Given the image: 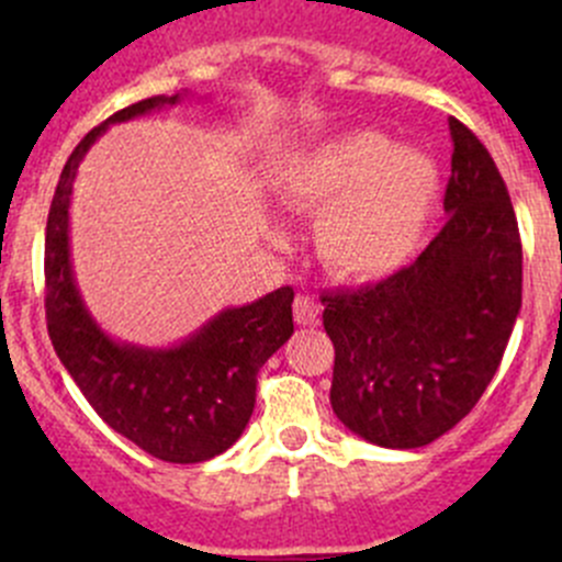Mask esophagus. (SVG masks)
<instances>
[{
	"label": "esophagus",
	"instance_id": "34e87169",
	"mask_svg": "<svg viewBox=\"0 0 562 562\" xmlns=\"http://www.w3.org/2000/svg\"><path fill=\"white\" fill-rule=\"evenodd\" d=\"M293 317H296L299 326H315L321 321V304L310 296H296L293 299Z\"/></svg>",
	"mask_w": 562,
	"mask_h": 562
}]
</instances>
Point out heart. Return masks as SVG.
I'll return each instance as SVG.
<instances>
[{
    "instance_id": "b5f03b06",
    "label": "heart",
    "mask_w": 562,
    "mask_h": 562,
    "mask_svg": "<svg viewBox=\"0 0 562 562\" xmlns=\"http://www.w3.org/2000/svg\"><path fill=\"white\" fill-rule=\"evenodd\" d=\"M438 168L372 130L339 135L288 166V203L321 212L315 247L328 271L353 282L389 277L422 241L438 198Z\"/></svg>"
}]
</instances>
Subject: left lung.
<instances>
[{
    "mask_svg": "<svg viewBox=\"0 0 562 562\" xmlns=\"http://www.w3.org/2000/svg\"><path fill=\"white\" fill-rule=\"evenodd\" d=\"M446 225L375 285L323 293L334 342L331 407L383 449H418L457 427L501 367L522 307V241L486 146L449 119Z\"/></svg>",
    "mask_w": 562,
    "mask_h": 562,
    "instance_id": "8db88e82",
    "label": "left lung"
}]
</instances>
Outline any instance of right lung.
Returning a JSON list of instances; mask_svg holds the SVG:
<instances>
[{
    "mask_svg": "<svg viewBox=\"0 0 562 562\" xmlns=\"http://www.w3.org/2000/svg\"><path fill=\"white\" fill-rule=\"evenodd\" d=\"M179 103V94L133 103L89 130L67 157L45 225V321L56 356L113 432L162 462L223 454L245 432L260 367L293 334V288L223 310L176 348L113 342L83 307L70 263V192L89 146L108 124Z\"/></svg>",
    "mask_w": 562,
    "mask_h": 562,
    "instance_id": "obj_1",
    "label": "right lung"
}]
</instances>
